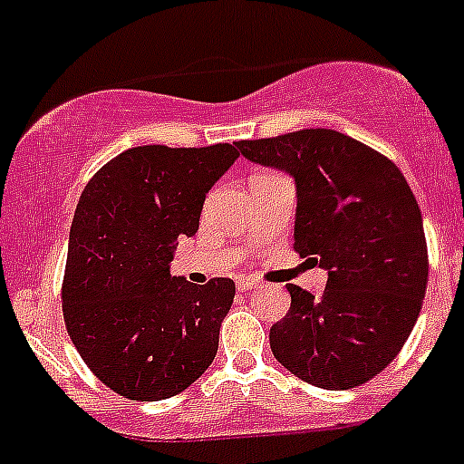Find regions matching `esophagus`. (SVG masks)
<instances>
[{
    "label": "esophagus",
    "instance_id": "1",
    "mask_svg": "<svg viewBox=\"0 0 464 464\" xmlns=\"http://www.w3.org/2000/svg\"><path fill=\"white\" fill-rule=\"evenodd\" d=\"M237 286H239V291H250V289H262V282L255 280V277H241L239 282H237Z\"/></svg>",
    "mask_w": 464,
    "mask_h": 464
}]
</instances>
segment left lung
Wrapping results in <instances>:
<instances>
[{"instance_id": "obj_1", "label": "left lung", "mask_w": 464, "mask_h": 464, "mask_svg": "<svg viewBox=\"0 0 464 464\" xmlns=\"http://www.w3.org/2000/svg\"><path fill=\"white\" fill-rule=\"evenodd\" d=\"M248 161L295 184L294 250L328 273L321 295L295 285L271 328L282 367L310 385L348 390L399 355L421 312L428 253L421 209L394 163L334 130L239 140Z\"/></svg>"}]
</instances>
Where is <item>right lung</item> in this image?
<instances>
[{
	"label": "right lung",
	"instance_id": "add662e5",
	"mask_svg": "<svg viewBox=\"0 0 464 464\" xmlns=\"http://www.w3.org/2000/svg\"><path fill=\"white\" fill-rule=\"evenodd\" d=\"M235 145L125 150L92 175L68 241L63 319L92 373L131 401H161L214 362L235 282L170 276L179 237L196 235Z\"/></svg>",
	"mask_w": 464,
	"mask_h": 464
}]
</instances>
